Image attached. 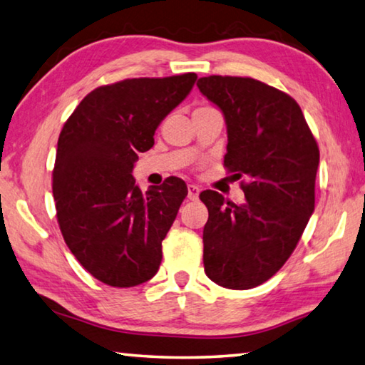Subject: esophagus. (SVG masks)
I'll return each instance as SVG.
<instances>
[{
	"mask_svg": "<svg viewBox=\"0 0 365 365\" xmlns=\"http://www.w3.org/2000/svg\"><path fill=\"white\" fill-rule=\"evenodd\" d=\"M200 194V187L195 186V184H189L187 186V199L189 200H197Z\"/></svg>",
	"mask_w": 365,
	"mask_h": 365,
	"instance_id": "esophagus-1",
	"label": "esophagus"
}]
</instances>
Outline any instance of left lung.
Instances as JSON below:
<instances>
[{
    "label": "left lung",
    "mask_w": 365,
    "mask_h": 365,
    "mask_svg": "<svg viewBox=\"0 0 365 365\" xmlns=\"http://www.w3.org/2000/svg\"><path fill=\"white\" fill-rule=\"evenodd\" d=\"M200 93L221 108L227 125V173L245 202L235 205L203 190V266L215 284L247 290L271 279L314 212L319 147L298 102L248 76H202Z\"/></svg>",
    "instance_id": "left-lung-1"
}]
</instances>
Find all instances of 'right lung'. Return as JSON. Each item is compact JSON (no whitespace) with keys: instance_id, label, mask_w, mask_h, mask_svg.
<instances>
[{"instance_id":"1","label":"right lung","mask_w":365,"mask_h":365,"mask_svg":"<svg viewBox=\"0 0 365 365\" xmlns=\"http://www.w3.org/2000/svg\"><path fill=\"white\" fill-rule=\"evenodd\" d=\"M195 80L182 73L99 86L63 123L53 170L57 222L73 257L101 282L126 289L158 271L162 240L187 187L171 176L143 194L133 168Z\"/></svg>"}]
</instances>
